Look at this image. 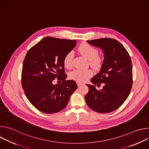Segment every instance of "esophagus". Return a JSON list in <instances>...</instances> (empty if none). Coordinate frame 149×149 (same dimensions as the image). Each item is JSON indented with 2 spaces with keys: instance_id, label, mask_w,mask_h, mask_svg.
I'll return each mask as SVG.
<instances>
[{
  "instance_id": "1",
  "label": "esophagus",
  "mask_w": 149,
  "mask_h": 149,
  "mask_svg": "<svg viewBox=\"0 0 149 149\" xmlns=\"http://www.w3.org/2000/svg\"><path fill=\"white\" fill-rule=\"evenodd\" d=\"M77 84L78 87H80V86H82V85H83V84H82V83H81V82H77Z\"/></svg>"
}]
</instances>
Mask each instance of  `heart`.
Masks as SVG:
<instances>
[{"mask_svg":"<svg viewBox=\"0 0 149 149\" xmlns=\"http://www.w3.org/2000/svg\"><path fill=\"white\" fill-rule=\"evenodd\" d=\"M79 52L87 59L89 60L91 66L98 68L102 64V59L98 55V50L87 43H82L78 47ZM74 58L73 51L68 52L63 59V64L67 68H71L72 66V60ZM93 75V71L91 70L75 69L69 74V78L79 82L87 81Z\"/></svg>","mask_w":149,"mask_h":149,"instance_id":"1","label":"heart"}]
</instances>
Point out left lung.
I'll use <instances>...</instances> for the list:
<instances>
[{
  "instance_id": "1",
  "label": "left lung",
  "mask_w": 149,
  "mask_h": 149,
  "mask_svg": "<svg viewBox=\"0 0 149 149\" xmlns=\"http://www.w3.org/2000/svg\"><path fill=\"white\" fill-rule=\"evenodd\" d=\"M88 43L102 50L104 59L100 72L87 84L88 93L85 96L87 105L100 113H107L117 109L128 97L133 84L132 63L124 46L111 38L87 40ZM104 86L101 91L95 86Z\"/></svg>"
}]
</instances>
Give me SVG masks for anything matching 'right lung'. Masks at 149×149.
Segmentation results:
<instances>
[{
  "label": "right lung",
  "instance_id": "obj_1",
  "mask_svg": "<svg viewBox=\"0 0 149 149\" xmlns=\"http://www.w3.org/2000/svg\"><path fill=\"white\" fill-rule=\"evenodd\" d=\"M76 43L75 40L47 36L28 51L23 63L22 86L28 100L40 111L52 114L63 110L77 88L74 81L65 79L63 64L65 55ZM56 77L62 81L61 84H52Z\"/></svg>",
  "mask_w": 149,
  "mask_h": 149
}]
</instances>
